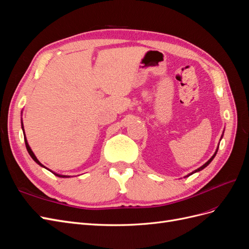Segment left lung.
I'll return each mask as SVG.
<instances>
[{
    "instance_id": "1",
    "label": "left lung",
    "mask_w": 249,
    "mask_h": 249,
    "mask_svg": "<svg viewBox=\"0 0 249 249\" xmlns=\"http://www.w3.org/2000/svg\"><path fill=\"white\" fill-rule=\"evenodd\" d=\"M223 133H224V131H223ZM223 133H222V135H221V138H220V140L222 139V137H223ZM218 147H219V144H218V146H217V148H216V150H215V153H214V155L212 156V157H211L210 158V160L209 161H207L205 164H203L202 165V166H200L199 168H197L196 170H194V171H192L191 173H189V175H187L185 178H188V177H189V176H191V175H193V173H195V172H198V171H200V170H202L203 168H206L207 166H208V165L211 163V162H212L213 161V159H214V158H215V156H216V154H217V152H218Z\"/></svg>"
}]
</instances>
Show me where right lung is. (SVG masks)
<instances>
[{
    "instance_id": "1",
    "label": "right lung",
    "mask_w": 249,
    "mask_h": 249,
    "mask_svg": "<svg viewBox=\"0 0 249 249\" xmlns=\"http://www.w3.org/2000/svg\"><path fill=\"white\" fill-rule=\"evenodd\" d=\"M21 129H22V132H24V137H25V143H26V147H27V150H28V153H29V155L31 156V158L32 159L38 164V165H40L41 167H43V168H46V169H48L49 171H51L52 173H54L55 176H57V177H59V178H71L70 176H62V175H59V173H56V172H54V171H52V170H50L49 168H47L46 166H44V165H42L39 161H38V159H37L36 158V156L34 155V153L32 152V149H31V147H30V145H29V143H28V141H27V138H26V135H25V130H24V124H22V120H21Z\"/></svg>"
}]
</instances>
